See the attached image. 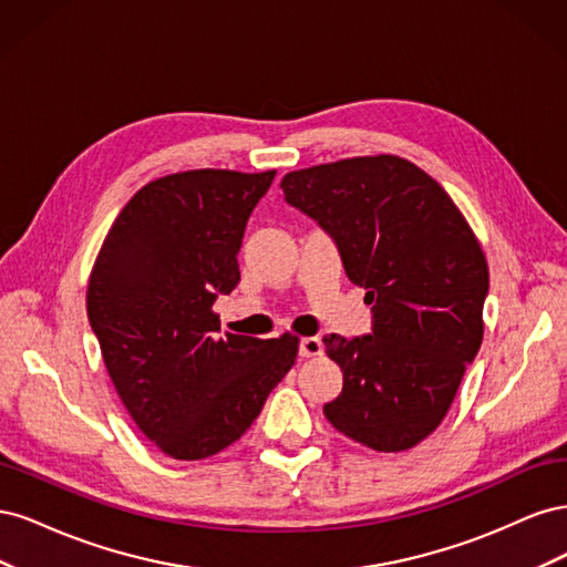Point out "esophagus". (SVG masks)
Here are the masks:
<instances>
[{"instance_id": "obj_1", "label": "esophagus", "mask_w": 567, "mask_h": 567, "mask_svg": "<svg viewBox=\"0 0 567 567\" xmlns=\"http://www.w3.org/2000/svg\"><path fill=\"white\" fill-rule=\"evenodd\" d=\"M323 352L321 340L315 336H307L300 340V357H319Z\"/></svg>"}]
</instances>
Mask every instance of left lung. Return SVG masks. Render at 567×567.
<instances>
[{"instance_id": "obj_1", "label": "left lung", "mask_w": 567, "mask_h": 567, "mask_svg": "<svg viewBox=\"0 0 567 567\" xmlns=\"http://www.w3.org/2000/svg\"><path fill=\"white\" fill-rule=\"evenodd\" d=\"M281 188L331 234L373 305L369 336H323L342 371L323 416L369 450L416 447L447 416L483 342V246L450 194L390 153L293 169Z\"/></svg>"}]
</instances>
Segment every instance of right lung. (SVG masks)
Masks as SVG:
<instances>
[{"instance_id": "obj_1", "label": "right lung", "mask_w": 567, "mask_h": 567, "mask_svg": "<svg viewBox=\"0 0 567 567\" xmlns=\"http://www.w3.org/2000/svg\"><path fill=\"white\" fill-rule=\"evenodd\" d=\"M277 175L186 169L144 184L109 229L87 315L111 381L140 431L179 461L227 450L296 364L300 338L219 333L246 221Z\"/></svg>"}]
</instances>
